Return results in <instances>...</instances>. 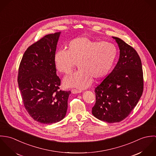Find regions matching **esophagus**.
<instances>
[{
	"label": "esophagus",
	"mask_w": 156,
	"mask_h": 156,
	"mask_svg": "<svg viewBox=\"0 0 156 156\" xmlns=\"http://www.w3.org/2000/svg\"><path fill=\"white\" fill-rule=\"evenodd\" d=\"M82 92L81 90H77V89H71V92L73 94H78V93H80Z\"/></svg>",
	"instance_id": "esophagus-1"
}]
</instances>
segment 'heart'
<instances>
[{"label": "heart", "mask_w": 156, "mask_h": 156, "mask_svg": "<svg viewBox=\"0 0 156 156\" xmlns=\"http://www.w3.org/2000/svg\"><path fill=\"white\" fill-rule=\"evenodd\" d=\"M117 53L116 47L111 43L79 37L70 40L65 50L55 53L53 64L59 73L68 74L76 63L79 69L65 78L64 84L66 87L85 89L93 79H101L110 72Z\"/></svg>", "instance_id": "obj_1"}]
</instances>
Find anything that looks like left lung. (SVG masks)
<instances>
[{"label":"left lung","instance_id":"1","mask_svg":"<svg viewBox=\"0 0 156 156\" xmlns=\"http://www.w3.org/2000/svg\"><path fill=\"white\" fill-rule=\"evenodd\" d=\"M119 48V58L111 73L95 88L92 115L109 123L127 118L137 104L144 89L140 58L133 48L112 37Z\"/></svg>","mask_w":156,"mask_h":156}]
</instances>
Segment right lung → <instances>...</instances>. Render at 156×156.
Here are the masks:
<instances>
[{"instance_id": "obj_1", "label": "right lung", "mask_w": 156, "mask_h": 156, "mask_svg": "<svg viewBox=\"0 0 156 156\" xmlns=\"http://www.w3.org/2000/svg\"><path fill=\"white\" fill-rule=\"evenodd\" d=\"M60 34H48L29 46L19 68V88L25 109L43 124L55 123L66 116L71 93L59 90L61 80L53 64Z\"/></svg>"}]
</instances>
